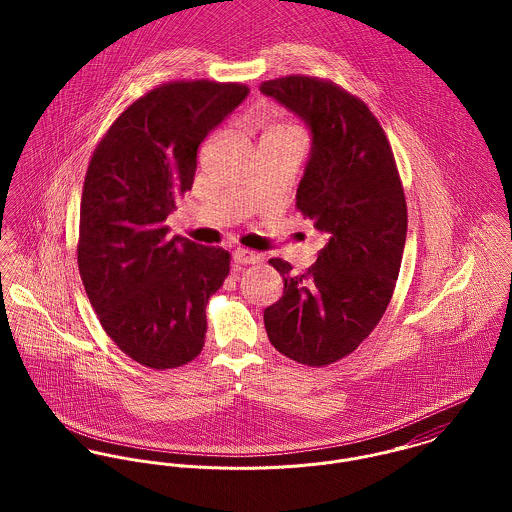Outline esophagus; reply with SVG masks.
<instances>
[{"label":"esophagus","mask_w":512,"mask_h":512,"mask_svg":"<svg viewBox=\"0 0 512 512\" xmlns=\"http://www.w3.org/2000/svg\"><path fill=\"white\" fill-rule=\"evenodd\" d=\"M232 260L240 266H248V264H258L260 262V256L256 252H250V250H244V248H238L234 250L232 254Z\"/></svg>","instance_id":"1"}]
</instances>
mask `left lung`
<instances>
[{
    "label": "left lung",
    "mask_w": 512,
    "mask_h": 512,
    "mask_svg": "<svg viewBox=\"0 0 512 512\" xmlns=\"http://www.w3.org/2000/svg\"><path fill=\"white\" fill-rule=\"evenodd\" d=\"M260 92L309 128L295 205L327 238L305 274L270 260L284 295L264 309L266 333L295 363L331 365L365 341L390 303L408 228L402 183L384 130L357 96L299 74L266 80Z\"/></svg>",
    "instance_id": "obj_1"
}]
</instances>
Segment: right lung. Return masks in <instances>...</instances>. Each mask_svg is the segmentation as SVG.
Listing matches in <instances>:
<instances>
[{"instance_id": "right-lung-1", "label": "right lung", "mask_w": 512, "mask_h": 512, "mask_svg": "<svg viewBox=\"0 0 512 512\" xmlns=\"http://www.w3.org/2000/svg\"><path fill=\"white\" fill-rule=\"evenodd\" d=\"M248 92L236 82L161 84L128 106L92 153L78 270L104 331L140 365L175 368L203 351L205 307L230 254L169 238L165 220L193 187L201 142Z\"/></svg>"}]
</instances>
